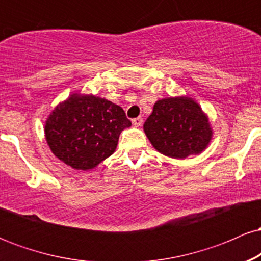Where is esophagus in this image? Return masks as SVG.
Returning a JSON list of instances; mask_svg holds the SVG:
<instances>
[{
	"label": "esophagus",
	"instance_id": "1",
	"mask_svg": "<svg viewBox=\"0 0 261 261\" xmlns=\"http://www.w3.org/2000/svg\"><path fill=\"white\" fill-rule=\"evenodd\" d=\"M142 122H143V119L142 118H135V119H133V124L135 125V126H141V125H142Z\"/></svg>",
	"mask_w": 261,
	"mask_h": 261
}]
</instances>
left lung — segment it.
<instances>
[{
  "label": "left lung",
  "mask_w": 261,
  "mask_h": 261,
  "mask_svg": "<svg viewBox=\"0 0 261 261\" xmlns=\"http://www.w3.org/2000/svg\"><path fill=\"white\" fill-rule=\"evenodd\" d=\"M143 130L158 152L172 158L201 153L212 136L201 108L187 97L158 100Z\"/></svg>",
  "instance_id": "8db88e82"
}]
</instances>
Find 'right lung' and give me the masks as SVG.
Listing matches in <instances>:
<instances>
[{"mask_svg":"<svg viewBox=\"0 0 261 261\" xmlns=\"http://www.w3.org/2000/svg\"><path fill=\"white\" fill-rule=\"evenodd\" d=\"M131 121L121 107L94 95L72 94L53 110L45 136L53 153L74 169H92L114 153Z\"/></svg>","mask_w":261,"mask_h":261,"instance_id":"right-lung-1","label":"right lung"}]
</instances>
